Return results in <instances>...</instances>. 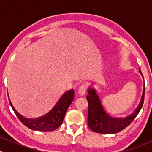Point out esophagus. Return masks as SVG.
Segmentation results:
<instances>
[{
  "mask_svg": "<svg viewBox=\"0 0 152 152\" xmlns=\"http://www.w3.org/2000/svg\"><path fill=\"white\" fill-rule=\"evenodd\" d=\"M86 92V86H82L79 88V90H78V94L79 95L83 96L84 95Z\"/></svg>",
  "mask_w": 152,
  "mask_h": 152,
  "instance_id": "34e87169",
  "label": "esophagus"
}]
</instances>
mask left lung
<instances>
[{"label": "left lung", "instance_id": "obj_1", "mask_svg": "<svg viewBox=\"0 0 152 152\" xmlns=\"http://www.w3.org/2000/svg\"><path fill=\"white\" fill-rule=\"evenodd\" d=\"M140 73L142 76V72L140 71ZM88 95L87 96V100L88 103V125L91 130L98 134H116L124 130L135 119L141 110L144 103L145 87L143 89L141 101L134 113L124 118H115L110 117L106 113L103 104L94 89H88Z\"/></svg>", "mask_w": 152, "mask_h": 152}]
</instances>
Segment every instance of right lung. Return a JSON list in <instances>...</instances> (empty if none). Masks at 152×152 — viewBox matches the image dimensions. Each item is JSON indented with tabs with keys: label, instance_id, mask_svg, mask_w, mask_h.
Segmentation results:
<instances>
[{
	"label": "right lung",
	"instance_id": "1",
	"mask_svg": "<svg viewBox=\"0 0 152 152\" xmlns=\"http://www.w3.org/2000/svg\"><path fill=\"white\" fill-rule=\"evenodd\" d=\"M74 94L73 90L66 91L50 112L45 115L33 119L25 118L15 110L10 101V103L18 118L29 129L38 131H54L62 124L65 113L74 99Z\"/></svg>",
	"mask_w": 152,
	"mask_h": 152
}]
</instances>
